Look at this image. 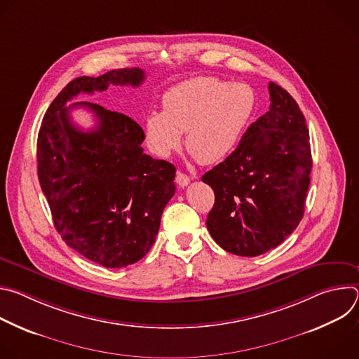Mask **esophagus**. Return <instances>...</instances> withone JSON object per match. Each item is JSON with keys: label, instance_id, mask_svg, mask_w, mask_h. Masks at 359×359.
Returning <instances> with one entry per match:
<instances>
[{"label": "esophagus", "instance_id": "34e87169", "mask_svg": "<svg viewBox=\"0 0 359 359\" xmlns=\"http://www.w3.org/2000/svg\"><path fill=\"white\" fill-rule=\"evenodd\" d=\"M176 183L179 184V187H186L190 183V176L184 175L183 172H177L176 175Z\"/></svg>", "mask_w": 359, "mask_h": 359}]
</instances>
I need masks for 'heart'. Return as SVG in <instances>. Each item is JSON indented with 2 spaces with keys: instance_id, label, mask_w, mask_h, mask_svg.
<instances>
[{
  "instance_id": "1",
  "label": "heart",
  "mask_w": 359,
  "mask_h": 359,
  "mask_svg": "<svg viewBox=\"0 0 359 359\" xmlns=\"http://www.w3.org/2000/svg\"><path fill=\"white\" fill-rule=\"evenodd\" d=\"M255 109V93L244 82L216 76L183 81L162 97V112L143 121L147 147L161 158L170 156L182 144L203 165L230 156L240 143Z\"/></svg>"
}]
</instances>
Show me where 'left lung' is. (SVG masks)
<instances>
[{
	"instance_id": "8db88e82",
	"label": "left lung",
	"mask_w": 359,
	"mask_h": 359,
	"mask_svg": "<svg viewBox=\"0 0 359 359\" xmlns=\"http://www.w3.org/2000/svg\"><path fill=\"white\" fill-rule=\"evenodd\" d=\"M270 111L201 180L215 190L206 226L226 251L255 257L281 244L304 216L313 169L310 133L294 97L269 83Z\"/></svg>"
}]
</instances>
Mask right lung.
<instances>
[{
    "instance_id": "add662e5",
    "label": "right lung",
    "mask_w": 359,
    "mask_h": 359,
    "mask_svg": "<svg viewBox=\"0 0 359 359\" xmlns=\"http://www.w3.org/2000/svg\"><path fill=\"white\" fill-rule=\"evenodd\" d=\"M143 81L139 68L74 79L49 105L38 133V179L57 231L85 259L108 269L133 264L151 248L176 190V168L143 153V129L132 118L89 102L65 105L81 92ZM78 106L95 114L93 130L72 123L69 111Z\"/></svg>"
}]
</instances>
